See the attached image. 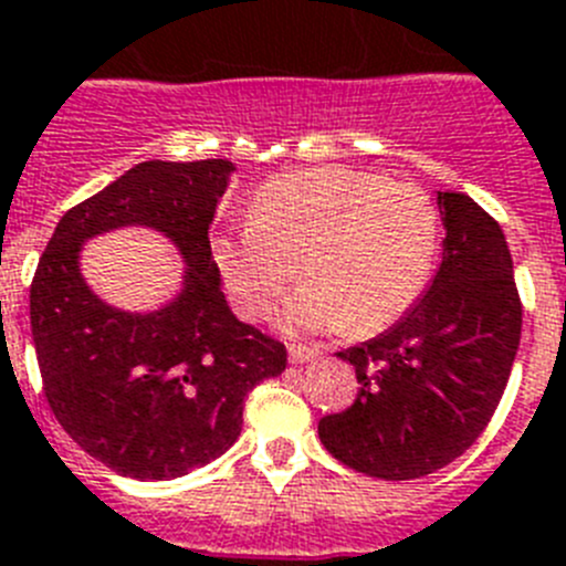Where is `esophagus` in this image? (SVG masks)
I'll return each mask as SVG.
<instances>
[{
    "label": "esophagus",
    "mask_w": 566,
    "mask_h": 566,
    "mask_svg": "<svg viewBox=\"0 0 566 566\" xmlns=\"http://www.w3.org/2000/svg\"><path fill=\"white\" fill-rule=\"evenodd\" d=\"M287 353L293 365H307V361H316V358L322 356V353L313 350V347H298V344H290Z\"/></svg>",
    "instance_id": "34e87169"
}]
</instances>
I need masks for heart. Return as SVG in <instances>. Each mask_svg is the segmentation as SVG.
<instances>
[{
	"instance_id": "1",
	"label": "heart",
	"mask_w": 566,
	"mask_h": 566,
	"mask_svg": "<svg viewBox=\"0 0 566 566\" xmlns=\"http://www.w3.org/2000/svg\"><path fill=\"white\" fill-rule=\"evenodd\" d=\"M439 222L412 185L347 167L270 179L253 219L213 242L244 316H264L293 273L304 287L282 307L302 333H370L399 318L430 279Z\"/></svg>"
}]
</instances>
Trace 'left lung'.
<instances>
[{
	"label": "left lung",
	"instance_id": "8db88e82",
	"mask_svg": "<svg viewBox=\"0 0 566 566\" xmlns=\"http://www.w3.org/2000/svg\"><path fill=\"white\" fill-rule=\"evenodd\" d=\"M441 264L399 322L338 353L358 396L318 421L327 453L387 481L459 459L493 419L521 338L513 259L493 216L464 193H439Z\"/></svg>",
	"mask_w": 566,
	"mask_h": 566
}]
</instances>
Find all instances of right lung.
<instances>
[{
  "label": "right lung",
  "instance_id": "right-lung-1",
  "mask_svg": "<svg viewBox=\"0 0 566 566\" xmlns=\"http://www.w3.org/2000/svg\"><path fill=\"white\" fill-rule=\"evenodd\" d=\"M235 165L142 161L59 219L31 284V331L53 416L87 455L167 481L228 453L244 396L287 367L284 344L239 322L210 253V224ZM145 227L186 262L180 293L122 312L81 273L96 234Z\"/></svg>",
  "mask_w": 566,
  "mask_h": 566
}]
</instances>
